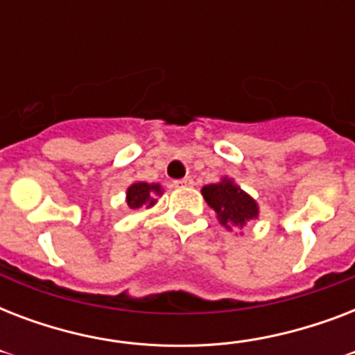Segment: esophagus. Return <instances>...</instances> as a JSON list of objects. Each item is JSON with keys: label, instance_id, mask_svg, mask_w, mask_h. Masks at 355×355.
Here are the masks:
<instances>
[{"label": "esophagus", "instance_id": "34e87169", "mask_svg": "<svg viewBox=\"0 0 355 355\" xmlns=\"http://www.w3.org/2000/svg\"><path fill=\"white\" fill-rule=\"evenodd\" d=\"M173 184H175L177 188H188V186H193V178L184 177V178H180V180H175Z\"/></svg>", "mask_w": 355, "mask_h": 355}]
</instances>
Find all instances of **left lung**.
<instances>
[{
	"label": "left lung",
	"mask_w": 355,
	"mask_h": 355,
	"mask_svg": "<svg viewBox=\"0 0 355 355\" xmlns=\"http://www.w3.org/2000/svg\"><path fill=\"white\" fill-rule=\"evenodd\" d=\"M202 195L206 202L217 211L223 227L230 228V225L243 227L245 221L258 217V205L241 188L232 184V180L205 186Z\"/></svg>",
	"instance_id": "left-lung-1"
}]
</instances>
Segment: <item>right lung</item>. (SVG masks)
I'll list each match as a JSON object with an SVG mask.
<instances>
[{
    "instance_id": "1",
    "label": "right lung",
    "mask_w": 355,
    "mask_h": 355,
    "mask_svg": "<svg viewBox=\"0 0 355 355\" xmlns=\"http://www.w3.org/2000/svg\"><path fill=\"white\" fill-rule=\"evenodd\" d=\"M153 193H160V186L147 182L132 184L127 191V205L130 206V208H134V210L144 205H155Z\"/></svg>"
}]
</instances>
